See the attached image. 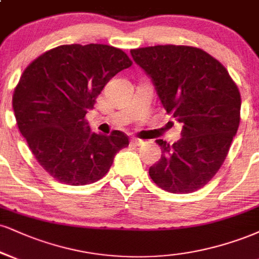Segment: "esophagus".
<instances>
[{
	"label": "esophagus",
	"mask_w": 259,
	"mask_h": 259,
	"mask_svg": "<svg viewBox=\"0 0 259 259\" xmlns=\"http://www.w3.org/2000/svg\"><path fill=\"white\" fill-rule=\"evenodd\" d=\"M132 143H133V145H135V146H141L143 143V140L138 139V138H134L132 140Z\"/></svg>",
	"instance_id": "esophagus-1"
}]
</instances>
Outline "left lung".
I'll list each match as a JSON object with an SVG mask.
<instances>
[{
	"instance_id": "1",
	"label": "left lung",
	"mask_w": 259,
	"mask_h": 259,
	"mask_svg": "<svg viewBox=\"0 0 259 259\" xmlns=\"http://www.w3.org/2000/svg\"><path fill=\"white\" fill-rule=\"evenodd\" d=\"M130 53L152 78L167 113L183 124L177 142L157 140L163 154L149 176L166 192L198 191L222 166L238 132V87L217 59L197 47L165 45Z\"/></svg>"
}]
</instances>
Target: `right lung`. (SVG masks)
<instances>
[{"instance_id":"right-lung-1","label":"right lung","mask_w":259,"mask_h":259,"mask_svg":"<svg viewBox=\"0 0 259 259\" xmlns=\"http://www.w3.org/2000/svg\"><path fill=\"white\" fill-rule=\"evenodd\" d=\"M133 61L107 45H64L24 70L13 94L18 127L36 160L59 182L84 186L102 179L114 155L129 146L119 130H90L87 112L112 77Z\"/></svg>"}]
</instances>
